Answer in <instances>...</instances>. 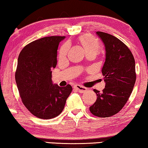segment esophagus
Here are the masks:
<instances>
[{
  "label": "esophagus",
  "mask_w": 148,
  "mask_h": 148,
  "mask_svg": "<svg viewBox=\"0 0 148 148\" xmlns=\"http://www.w3.org/2000/svg\"><path fill=\"white\" fill-rule=\"evenodd\" d=\"M75 88L77 90V91L81 92V93H83L87 91V88L86 87H83V86H81L79 85H76L75 86Z\"/></svg>",
  "instance_id": "1"
}]
</instances>
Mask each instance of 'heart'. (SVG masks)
<instances>
[{"mask_svg":"<svg viewBox=\"0 0 148 148\" xmlns=\"http://www.w3.org/2000/svg\"><path fill=\"white\" fill-rule=\"evenodd\" d=\"M80 42L81 45L85 49L86 53L88 52H97L100 49V44L99 41L96 38L90 35H85L80 38ZM69 50V44H65L61 46L59 56L62 58L67 55V51Z\"/></svg>","mask_w":148,"mask_h":148,"instance_id":"obj_1","label":"heart"}]
</instances>
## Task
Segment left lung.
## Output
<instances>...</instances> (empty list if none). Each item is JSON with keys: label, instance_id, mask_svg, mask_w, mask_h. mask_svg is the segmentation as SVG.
Returning a JSON list of instances; mask_svg holds the SVG:
<instances>
[{"label": "left lung", "instance_id": "1", "mask_svg": "<svg viewBox=\"0 0 148 148\" xmlns=\"http://www.w3.org/2000/svg\"><path fill=\"white\" fill-rule=\"evenodd\" d=\"M96 34L105 47L102 73L106 84L102 92L93 90L97 99L89 109L96 116L110 117L124 107L132 92L136 79L135 60L128 47L115 36L102 32Z\"/></svg>", "mask_w": 148, "mask_h": 148}]
</instances>
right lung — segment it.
<instances>
[{
	"label": "right lung",
	"instance_id": "obj_1",
	"mask_svg": "<svg viewBox=\"0 0 148 148\" xmlns=\"http://www.w3.org/2000/svg\"><path fill=\"white\" fill-rule=\"evenodd\" d=\"M65 38L49 36L34 41L22 49L18 59L15 79L20 96L26 108L39 119L60 115L72 91L70 85L61 87L51 80L58 45Z\"/></svg>",
	"mask_w": 148,
	"mask_h": 148
}]
</instances>
